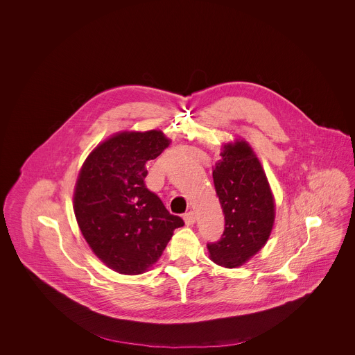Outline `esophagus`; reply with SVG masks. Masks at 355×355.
<instances>
[{
    "label": "esophagus",
    "mask_w": 355,
    "mask_h": 355,
    "mask_svg": "<svg viewBox=\"0 0 355 355\" xmlns=\"http://www.w3.org/2000/svg\"><path fill=\"white\" fill-rule=\"evenodd\" d=\"M184 220H185V223L187 225V226H190V225H194V223H196V220H197L196 213L190 210L189 213H186L185 216H184Z\"/></svg>",
    "instance_id": "esophagus-1"
}]
</instances>
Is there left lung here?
<instances>
[{"mask_svg":"<svg viewBox=\"0 0 355 355\" xmlns=\"http://www.w3.org/2000/svg\"><path fill=\"white\" fill-rule=\"evenodd\" d=\"M213 170L214 187L225 214L220 241L207 243L210 259L233 269L258 253L274 225V198L266 174L246 141L226 144Z\"/></svg>","mask_w":355,"mask_h":355,"instance_id":"obj_1","label":"left lung"}]
</instances>
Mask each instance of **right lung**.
<instances>
[{
    "label": "right lung",
    "mask_w": 355,
    "mask_h": 355,
    "mask_svg": "<svg viewBox=\"0 0 355 355\" xmlns=\"http://www.w3.org/2000/svg\"><path fill=\"white\" fill-rule=\"evenodd\" d=\"M161 130L122 132L89 154L74 190V214L86 242L121 274L148 270L184 220L145 185L148 161L169 146Z\"/></svg>",
    "instance_id": "add662e5"
}]
</instances>
